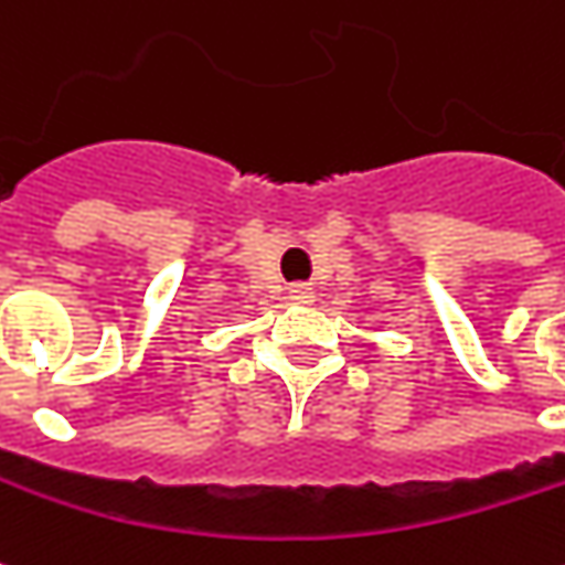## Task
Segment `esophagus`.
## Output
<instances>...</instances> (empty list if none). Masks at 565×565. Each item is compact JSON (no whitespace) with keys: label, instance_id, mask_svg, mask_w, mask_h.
I'll list each match as a JSON object with an SVG mask.
<instances>
[{"label":"esophagus","instance_id":"obj_1","mask_svg":"<svg viewBox=\"0 0 565 565\" xmlns=\"http://www.w3.org/2000/svg\"><path fill=\"white\" fill-rule=\"evenodd\" d=\"M290 299H294V302H311V290L306 284H294V287H290Z\"/></svg>","mask_w":565,"mask_h":565}]
</instances>
